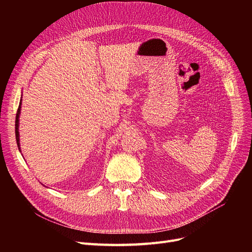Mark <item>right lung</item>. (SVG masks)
I'll return each mask as SVG.
<instances>
[{
	"instance_id": "add662e5",
	"label": "right lung",
	"mask_w": 252,
	"mask_h": 252,
	"mask_svg": "<svg viewBox=\"0 0 252 252\" xmlns=\"http://www.w3.org/2000/svg\"><path fill=\"white\" fill-rule=\"evenodd\" d=\"M22 102V98H21ZM20 102L19 108H18V112H17V117H16V139H17V143H18V147L20 149V134H19V118H20V113H21V105L22 103Z\"/></svg>"
}]
</instances>
